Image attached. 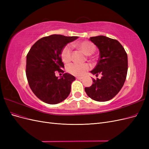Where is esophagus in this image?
Here are the masks:
<instances>
[{
  "instance_id": "1",
  "label": "esophagus",
  "mask_w": 149,
  "mask_h": 149,
  "mask_svg": "<svg viewBox=\"0 0 149 149\" xmlns=\"http://www.w3.org/2000/svg\"><path fill=\"white\" fill-rule=\"evenodd\" d=\"M76 79L81 80V79H83V78H82V77H79V76H78V77H76Z\"/></svg>"
}]
</instances>
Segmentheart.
<instances>
[{
    "label": "heart",
    "instance_id": "1",
    "mask_svg": "<svg viewBox=\"0 0 149 149\" xmlns=\"http://www.w3.org/2000/svg\"><path fill=\"white\" fill-rule=\"evenodd\" d=\"M76 46L81 50L87 55H91L95 51V46L89 41L84 40L76 44ZM61 57L63 61L69 63L72 59V49L69 45L65 46L62 49L61 52ZM91 69V66L88 63L78 64L71 63L66 66V70L69 73L74 76H83Z\"/></svg>",
    "mask_w": 149,
    "mask_h": 149
}]
</instances>
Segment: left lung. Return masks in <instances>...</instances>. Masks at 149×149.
<instances>
[{
    "label": "left lung",
    "instance_id": "8db88e82",
    "mask_svg": "<svg viewBox=\"0 0 149 149\" xmlns=\"http://www.w3.org/2000/svg\"><path fill=\"white\" fill-rule=\"evenodd\" d=\"M89 40L100 49V58L93 74H101V79H93L90 87L84 88L92 100L104 102L113 98L123 88L128 69L127 53L123 45L115 39L105 36L90 37Z\"/></svg>",
    "mask_w": 149,
    "mask_h": 149
}]
</instances>
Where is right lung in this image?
Listing matches in <instances>:
<instances>
[{
  "instance_id": "obj_1",
  "label": "right lung",
  "mask_w": 149,
  "mask_h": 149,
  "mask_svg": "<svg viewBox=\"0 0 149 149\" xmlns=\"http://www.w3.org/2000/svg\"><path fill=\"white\" fill-rule=\"evenodd\" d=\"M78 37L52 35L38 40L26 55V76L31 91L43 102L56 104L64 101L71 92L74 76L64 73L61 78L56 71L64 73L61 52L65 46Z\"/></svg>"
}]
</instances>
